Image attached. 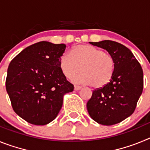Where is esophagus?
<instances>
[{
	"label": "esophagus",
	"instance_id": "obj_1",
	"mask_svg": "<svg viewBox=\"0 0 150 150\" xmlns=\"http://www.w3.org/2000/svg\"><path fill=\"white\" fill-rule=\"evenodd\" d=\"M82 87L81 86H74V89L75 90H79V89H81Z\"/></svg>",
	"mask_w": 150,
	"mask_h": 150
}]
</instances>
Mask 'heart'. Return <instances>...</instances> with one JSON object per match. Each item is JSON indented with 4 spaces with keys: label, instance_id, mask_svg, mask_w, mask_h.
Here are the masks:
<instances>
[{
    "label": "heart",
    "instance_id": "heart-1",
    "mask_svg": "<svg viewBox=\"0 0 150 150\" xmlns=\"http://www.w3.org/2000/svg\"><path fill=\"white\" fill-rule=\"evenodd\" d=\"M60 67L68 79L74 77L81 67V72L73 79L75 83L91 85L100 88L109 83L115 70L114 59L110 54L90 45H79L71 50V55L64 54Z\"/></svg>",
    "mask_w": 150,
    "mask_h": 150
}]
</instances>
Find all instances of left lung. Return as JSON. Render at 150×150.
<instances>
[{"label":"left lung","mask_w":150,"mask_h":150,"mask_svg":"<svg viewBox=\"0 0 150 150\" xmlns=\"http://www.w3.org/2000/svg\"><path fill=\"white\" fill-rule=\"evenodd\" d=\"M109 52L115 70L108 84L92 91L86 104L90 116L98 123L112 125L121 122L134 111L144 88L142 67L131 50L112 40L89 42Z\"/></svg>","instance_id":"left-lung-1"}]
</instances>
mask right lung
<instances>
[{"label":"right lung","mask_w":150,"mask_h":150,"mask_svg":"<svg viewBox=\"0 0 150 150\" xmlns=\"http://www.w3.org/2000/svg\"><path fill=\"white\" fill-rule=\"evenodd\" d=\"M65 44L41 41L11 61L6 79L13 110L28 123L44 125L57 117L63 97L74 91L60 67Z\"/></svg>","instance_id":"right-lung-1"}]
</instances>
